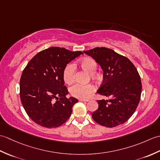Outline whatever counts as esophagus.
I'll list each match as a JSON object with an SVG mask.
<instances>
[{"label": "esophagus", "mask_w": 160, "mask_h": 160, "mask_svg": "<svg viewBox=\"0 0 160 160\" xmlns=\"http://www.w3.org/2000/svg\"><path fill=\"white\" fill-rule=\"evenodd\" d=\"M79 101L80 102H88V100H84V99H79Z\"/></svg>", "instance_id": "34e87169"}]
</instances>
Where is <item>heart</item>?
I'll use <instances>...</instances> for the list:
<instances>
[{
  "instance_id": "obj_1",
  "label": "heart",
  "mask_w": 160,
  "mask_h": 160,
  "mask_svg": "<svg viewBox=\"0 0 160 160\" xmlns=\"http://www.w3.org/2000/svg\"><path fill=\"white\" fill-rule=\"evenodd\" d=\"M80 65L83 69L90 73L92 78H96L98 75L96 70L98 69V62L92 58L87 57L80 61ZM76 73V66L72 62L67 64L63 71V78L66 83H70L74 79ZM95 91V87L91 84H82L76 83L69 88V93L73 97L80 99H85L91 93Z\"/></svg>"
}]
</instances>
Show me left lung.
Here are the masks:
<instances>
[{
    "label": "left lung",
    "mask_w": 160,
    "mask_h": 160,
    "mask_svg": "<svg viewBox=\"0 0 160 160\" xmlns=\"http://www.w3.org/2000/svg\"><path fill=\"white\" fill-rule=\"evenodd\" d=\"M84 53L93 58L103 70V82L97 92L110 97L97 100L92 118L98 124L115 127L124 124L136 110L142 93L138 71L130 60L106 47H96Z\"/></svg>",
    "instance_id": "obj_1"
}]
</instances>
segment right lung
<instances>
[{
  "label": "right lung",
  "instance_id": "right-lung-1",
  "mask_svg": "<svg viewBox=\"0 0 160 160\" xmlns=\"http://www.w3.org/2000/svg\"><path fill=\"white\" fill-rule=\"evenodd\" d=\"M82 53L52 47L37 53L27 64L20 80V97L27 114L36 124L56 128L71 116L78 100L66 97L63 71Z\"/></svg>",
  "mask_w": 160,
  "mask_h": 160
}]
</instances>
